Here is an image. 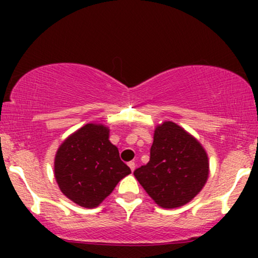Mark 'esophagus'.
Wrapping results in <instances>:
<instances>
[{"instance_id":"34e87169","label":"esophagus","mask_w":258,"mask_h":258,"mask_svg":"<svg viewBox=\"0 0 258 258\" xmlns=\"http://www.w3.org/2000/svg\"><path fill=\"white\" fill-rule=\"evenodd\" d=\"M128 167L131 168V171L133 172V171H135V168H136V164L133 161H130L128 162Z\"/></svg>"}]
</instances>
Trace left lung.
I'll use <instances>...</instances> for the list:
<instances>
[{"instance_id":"1","label":"left lung","mask_w":258,"mask_h":258,"mask_svg":"<svg viewBox=\"0 0 258 258\" xmlns=\"http://www.w3.org/2000/svg\"><path fill=\"white\" fill-rule=\"evenodd\" d=\"M133 174L159 206L176 209L204 188L209 158L193 136L172 121H165L154 131L149 162Z\"/></svg>"}]
</instances>
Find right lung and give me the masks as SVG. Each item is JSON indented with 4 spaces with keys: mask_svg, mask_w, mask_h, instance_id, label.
<instances>
[{
    "mask_svg": "<svg viewBox=\"0 0 258 258\" xmlns=\"http://www.w3.org/2000/svg\"><path fill=\"white\" fill-rule=\"evenodd\" d=\"M131 173L119 150L109 141V128L87 123L58 148L54 177L68 199L87 209L97 207Z\"/></svg>",
    "mask_w": 258,
    "mask_h": 258,
    "instance_id": "1",
    "label": "right lung"
}]
</instances>
